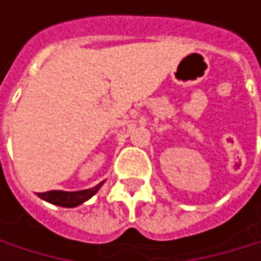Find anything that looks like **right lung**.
Listing matches in <instances>:
<instances>
[{
	"mask_svg": "<svg viewBox=\"0 0 261 261\" xmlns=\"http://www.w3.org/2000/svg\"><path fill=\"white\" fill-rule=\"evenodd\" d=\"M104 182V181H102ZM102 182H99L98 186L92 187V189H86V190H79V192H63V190H49V192H43L39 193V198L60 205V207H77L80 204H83L84 201H87L89 198H92L99 187L102 186Z\"/></svg>",
	"mask_w": 261,
	"mask_h": 261,
	"instance_id": "add662e5",
	"label": "right lung"
}]
</instances>
